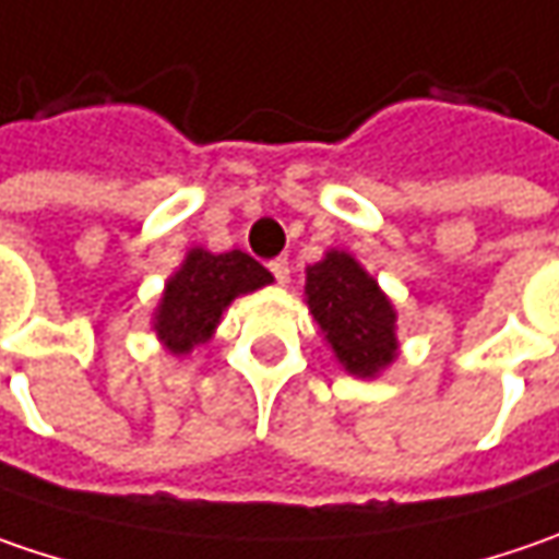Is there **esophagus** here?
I'll return each instance as SVG.
<instances>
[{
    "instance_id": "esophagus-1",
    "label": "esophagus",
    "mask_w": 559,
    "mask_h": 559,
    "mask_svg": "<svg viewBox=\"0 0 559 559\" xmlns=\"http://www.w3.org/2000/svg\"><path fill=\"white\" fill-rule=\"evenodd\" d=\"M269 269H272V275L278 284H287L290 281V265H287V259H275V262H269Z\"/></svg>"
}]
</instances>
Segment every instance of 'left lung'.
<instances>
[{"label": "left lung", "instance_id": "1", "mask_svg": "<svg viewBox=\"0 0 559 559\" xmlns=\"http://www.w3.org/2000/svg\"><path fill=\"white\" fill-rule=\"evenodd\" d=\"M306 304L350 376L376 378L397 359V312L350 253L328 250L306 269Z\"/></svg>", "mask_w": 559, "mask_h": 559}]
</instances>
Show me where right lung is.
Masks as SVG:
<instances>
[{
	"mask_svg": "<svg viewBox=\"0 0 559 559\" xmlns=\"http://www.w3.org/2000/svg\"><path fill=\"white\" fill-rule=\"evenodd\" d=\"M265 284H272V272L262 269L253 255L240 250L209 253L197 247L165 284L153 331L165 350L183 356L197 344H206L234 297L253 294Z\"/></svg>",
	"mask_w": 559,
	"mask_h": 559,
	"instance_id": "1",
	"label": "right lung"
}]
</instances>
